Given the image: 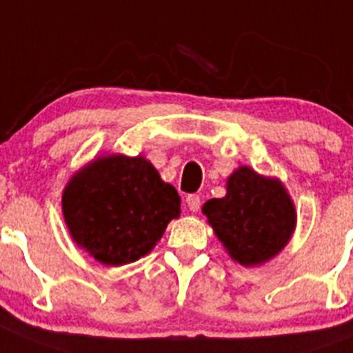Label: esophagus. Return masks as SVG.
Segmentation results:
<instances>
[{
    "instance_id": "34e87169",
    "label": "esophagus",
    "mask_w": 353,
    "mask_h": 353,
    "mask_svg": "<svg viewBox=\"0 0 353 353\" xmlns=\"http://www.w3.org/2000/svg\"><path fill=\"white\" fill-rule=\"evenodd\" d=\"M185 201L190 212H198V210L201 208V198H199L198 194H189Z\"/></svg>"
}]
</instances>
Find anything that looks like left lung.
Wrapping results in <instances>:
<instances>
[{
  "mask_svg": "<svg viewBox=\"0 0 353 353\" xmlns=\"http://www.w3.org/2000/svg\"><path fill=\"white\" fill-rule=\"evenodd\" d=\"M203 213L229 255L243 266L274 257L296 225V210L282 183L247 166L229 176L225 198L206 201Z\"/></svg>",
  "mask_w": 353,
  "mask_h": 353,
  "instance_id": "obj_1",
  "label": "left lung"
}]
</instances>
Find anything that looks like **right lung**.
Instances as JSON below:
<instances>
[{"label":"right lung","instance_id":"1","mask_svg":"<svg viewBox=\"0 0 353 353\" xmlns=\"http://www.w3.org/2000/svg\"><path fill=\"white\" fill-rule=\"evenodd\" d=\"M63 213L79 247L99 263L122 266L161 240L180 215V196L143 157L108 155L70 180Z\"/></svg>","mask_w":353,"mask_h":353}]
</instances>
